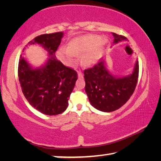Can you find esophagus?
I'll list each match as a JSON object with an SVG mask.
<instances>
[{
	"label": "esophagus",
	"instance_id": "obj_1",
	"mask_svg": "<svg viewBox=\"0 0 161 161\" xmlns=\"http://www.w3.org/2000/svg\"><path fill=\"white\" fill-rule=\"evenodd\" d=\"M78 77L79 78H83V73L81 72H80V71L78 72Z\"/></svg>",
	"mask_w": 161,
	"mask_h": 161
}]
</instances>
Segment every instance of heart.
Returning <instances> with one entry per match:
<instances>
[{
    "label": "heart",
    "instance_id": "1",
    "mask_svg": "<svg viewBox=\"0 0 161 161\" xmlns=\"http://www.w3.org/2000/svg\"><path fill=\"white\" fill-rule=\"evenodd\" d=\"M107 42L106 38L98 35H84L70 41L68 48H59L58 57L64 64L73 66L77 62V54H83V63L89 66L98 61Z\"/></svg>",
    "mask_w": 161,
    "mask_h": 161
}]
</instances>
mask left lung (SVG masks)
I'll return each mask as SVG.
<instances>
[{
    "instance_id": "8db88e82",
    "label": "left lung",
    "mask_w": 161,
    "mask_h": 161,
    "mask_svg": "<svg viewBox=\"0 0 161 161\" xmlns=\"http://www.w3.org/2000/svg\"><path fill=\"white\" fill-rule=\"evenodd\" d=\"M113 45L127 41V38L112 32ZM85 92L92 107L103 112L119 109L133 94L138 77V62L132 72L126 76H116L108 69L106 58H102L90 69L84 71Z\"/></svg>"
}]
</instances>
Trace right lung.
Returning a JSON list of instances; mask_svg holds the SVG:
<instances>
[{
    "instance_id": "add662e5",
    "label": "right lung",
    "mask_w": 161,
    "mask_h": 161,
    "mask_svg": "<svg viewBox=\"0 0 161 161\" xmlns=\"http://www.w3.org/2000/svg\"><path fill=\"white\" fill-rule=\"evenodd\" d=\"M63 36V32L44 34L28 42L41 46L47 52L48 58L41 66L34 67L24 58V54L19 61L18 78L22 92L30 104L45 115H58L66 110L77 80L76 71L56 59L55 53Z\"/></svg>"
}]
</instances>
